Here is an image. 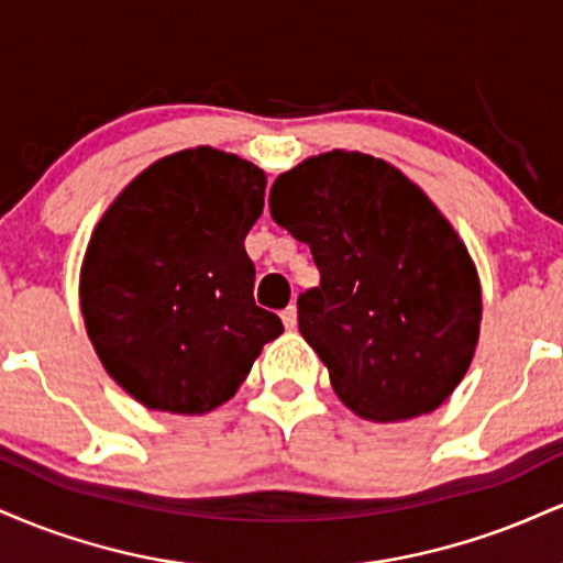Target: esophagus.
Here are the masks:
<instances>
[{
	"mask_svg": "<svg viewBox=\"0 0 563 563\" xmlns=\"http://www.w3.org/2000/svg\"><path fill=\"white\" fill-rule=\"evenodd\" d=\"M280 318H283V325H286L288 331H294V328H296V307H286V309H283Z\"/></svg>",
	"mask_w": 563,
	"mask_h": 563,
	"instance_id": "obj_1",
	"label": "esophagus"
}]
</instances>
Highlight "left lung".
<instances>
[{
    "mask_svg": "<svg viewBox=\"0 0 563 563\" xmlns=\"http://www.w3.org/2000/svg\"><path fill=\"white\" fill-rule=\"evenodd\" d=\"M269 214L312 251L320 286L299 331L333 391L367 421L437 410L466 376L482 290L466 245L402 172L365 153H322L275 179Z\"/></svg>",
    "mask_w": 563,
    "mask_h": 563,
    "instance_id": "8db88e82",
    "label": "left lung"
}]
</instances>
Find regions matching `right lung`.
I'll return each instance as SVG.
<instances>
[{
    "label": "right lung",
    "mask_w": 563,
    "mask_h": 563,
    "mask_svg": "<svg viewBox=\"0 0 563 563\" xmlns=\"http://www.w3.org/2000/svg\"><path fill=\"white\" fill-rule=\"evenodd\" d=\"M264 172L214 151L156 161L113 200L81 267V312L108 376L151 410L198 416L228 402L283 333L256 307L245 235Z\"/></svg>",
    "instance_id": "obj_1"
}]
</instances>
